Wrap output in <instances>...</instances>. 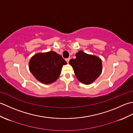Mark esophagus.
I'll return each mask as SVG.
<instances>
[{
    "label": "esophagus",
    "mask_w": 133,
    "mask_h": 133,
    "mask_svg": "<svg viewBox=\"0 0 133 133\" xmlns=\"http://www.w3.org/2000/svg\"><path fill=\"white\" fill-rule=\"evenodd\" d=\"M69 61H70V58H67V59H66V61L68 63H69Z\"/></svg>",
    "instance_id": "esophagus-1"
}]
</instances>
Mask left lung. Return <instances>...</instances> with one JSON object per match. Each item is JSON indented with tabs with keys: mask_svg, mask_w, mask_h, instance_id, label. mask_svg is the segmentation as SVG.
Here are the masks:
<instances>
[{
	"mask_svg": "<svg viewBox=\"0 0 133 133\" xmlns=\"http://www.w3.org/2000/svg\"><path fill=\"white\" fill-rule=\"evenodd\" d=\"M75 56V59H70L69 64L74 69L77 79L85 84L94 82L102 71L101 59L82 51H79Z\"/></svg>",
	"mask_w": 133,
	"mask_h": 133,
	"instance_id": "left-lung-1",
	"label": "left lung"
}]
</instances>
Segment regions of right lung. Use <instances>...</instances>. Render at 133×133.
<instances>
[{"label":"right lung","instance_id":"right-lung-1","mask_svg":"<svg viewBox=\"0 0 133 133\" xmlns=\"http://www.w3.org/2000/svg\"><path fill=\"white\" fill-rule=\"evenodd\" d=\"M67 64L61 55L52 51L39 52L29 61V70L36 79L43 84H51L58 79L62 67Z\"/></svg>","mask_w":133,"mask_h":133}]
</instances>
